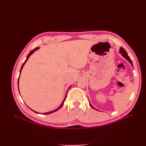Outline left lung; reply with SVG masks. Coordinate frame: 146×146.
<instances>
[{"label":"left lung","mask_w":146,"mask_h":146,"mask_svg":"<svg viewBox=\"0 0 146 146\" xmlns=\"http://www.w3.org/2000/svg\"><path fill=\"white\" fill-rule=\"evenodd\" d=\"M119 52L121 53V55L124 57V58L126 59V60H127L128 61H129V62L130 63V64H131V66H133V64H132V61H131V59L130 58V57L129 56V55H128V54H127V53L126 52V51L123 49V48H122V47H121L120 48V50H119ZM90 105H91V107L92 108H94V109H96L95 108H94L93 107H92V106L91 105V104H90Z\"/></svg>","instance_id":"8db88e82"}]
</instances>
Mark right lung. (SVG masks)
<instances>
[{"instance_id": "right-lung-1", "label": "right lung", "mask_w": 146, "mask_h": 146, "mask_svg": "<svg viewBox=\"0 0 146 146\" xmlns=\"http://www.w3.org/2000/svg\"><path fill=\"white\" fill-rule=\"evenodd\" d=\"M38 48H39V47H36V48H34V49L33 50H32V51H31L30 53H29V55H27V58H26V60H25V62L23 63V66H22V67H21V70H20V74H21V70H22V69H23V66H24V64H25V63H26V61H27V60L29 59V57H30V56L31 55H32V54H33V53L35 51V50H38ZM19 76H20V75H19ZM19 78H18V85H19ZM18 88H19V86H18ZM68 89H69V88H68ZM68 92V91H67ZM66 97H65V98H64V100H63V102H62V104H61V105L60 106V107L58 108H57V109H56V110H54V111H50V112H47V113H43L44 114H50V113H54V112H55V111H56V110H58L61 107H62V106H63V105L64 104V101H65V100H66ZM31 110H32V109H30ZM32 111H34V112H35V113H38L36 111H33V110H32Z\"/></svg>"}]
</instances>
